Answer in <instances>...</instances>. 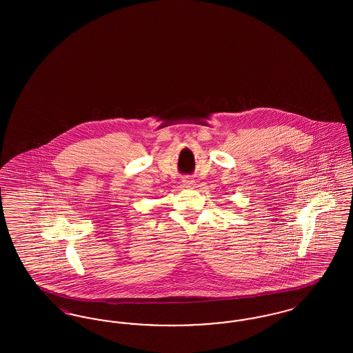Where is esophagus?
<instances>
[{
    "label": "esophagus",
    "mask_w": 353,
    "mask_h": 353,
    "mask_svg": "<svg viewBox=\"0 0 353 353\" xmlns=\"http://www.w3.org/2000/svg\"><path fill=\"white\" fill-rule=\"evenodd\" d=\"M183 185H184L185 188H192L194 185V181L192 179H189V177H185L184 180H183Z\"/></svg>",
    "instance_id": "esophagus-1"
}]
</instances>
